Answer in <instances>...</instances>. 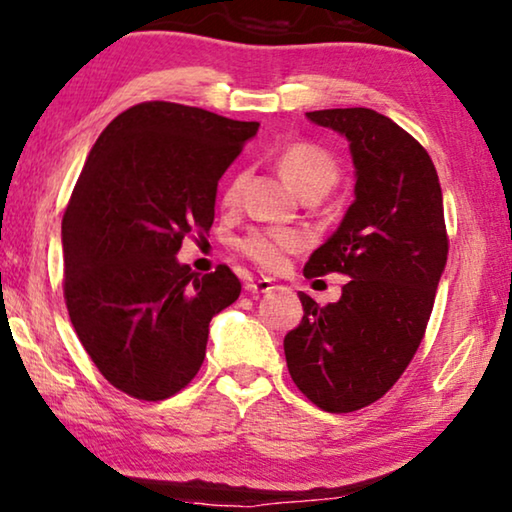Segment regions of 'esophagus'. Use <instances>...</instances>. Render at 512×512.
<instances>
[{
	"instance_id": "obj_1",
	"label": "esophagus",
	"mask_w": 512,
	"mask_h": 512,
	"mask_svg": "<svg viewBox=\"0 0 512 512\" xmlns=\"http://www.w3.org/2000/svg\"><path fill=\"white\" fill-rule=\"evenodd\" d=\"M246 290L253 292V294H264V292H271L273 290V283H271L269 278H255V280H250V283L246 285Z\"/></svg>"
}]
</instances>
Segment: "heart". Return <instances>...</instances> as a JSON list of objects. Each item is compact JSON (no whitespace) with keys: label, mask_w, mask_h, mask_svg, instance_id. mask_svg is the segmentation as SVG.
I'll return each mask as SVG.
<instances>
[{"label":"heart","mask_w":512,"mask_h":512,"mask_svg":"<svg viewBox=\"0 0 512 512\" xmlns=\"http://www.w3.org/2000/svg\"><path fill=\"white\" fill-rule=\"evenodd\" d=\"M278 169L287 183L299 194H325L338 181V164L325 148L315 143H290L280 150ZM243 174H236L227 181L222 201L227 206H234L243 190ZM304 246L301 234L290 229H255L239 241V253L246 255L250 262H255L264 271H278L285 264L287 255L297 253Z\"/></svg>","instance_id":"obj_1"}]
</instances>
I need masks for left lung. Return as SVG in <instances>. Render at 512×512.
Returning a JSON list of instances; mask_svg holds the SVG:
<instances>
[{"mask_svg":"<svg viewBox=\"0 0 512 512\" xmlns=\"http://www.w3.org/2000/svg\"><path fill=\"white\" fill-rule=\"evenodd\" d=\"M350 141L355 201L304 276L343 273L336 304L301 292L304 318L285 336L294 385L327 413L378 401L420 348L448 262V229L434 162L406 129L371 109L306 113Z\"/></svg>","mask_w":512,"mask_h":512,"instance_id":"obj_1","label":"left lung"}]
</instances>
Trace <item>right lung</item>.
<instances>
[{
  "mask_svg": "<svg viewBox=\"0 0 512 512\" xmlns=\"http://www.w3.org/2000/svg\"><path fill=\"white\" fill-rule=\"evenodd\" d=\"M259 122L143 102L99 134L62 218L64 301L113 387L141 401L181 392L204 364L208 322L241 283L227 264L194 276L185 236L215 218V192Z\"/></svg>",
  "mask_w": 512,
  "mask_h": 512,
  "instance_id": "obj_1",
  "label": "right lung"
}]
</instances>
